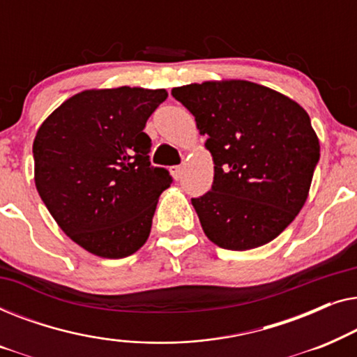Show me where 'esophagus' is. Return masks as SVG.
<instances>
[{"label": "esophagus", "instance_id": "34e87169", "mask_svg": "<svg viewBox=\"0 0 357 357\" xmlns=\"http://www.w3.org/2000/svg\"><path fill=\"white\" fill-rule=\"evenodd\" d=\"M170 174H172V177L175 180H178L182 177V165H172V167H170Z\"/></svg>", "mask_w": 357, "mask_h": 357}]
</instances>
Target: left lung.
<instances>
[{"label":"left lung","mask_w":357,"mask_h":357,"mask_svg":"<svg viewBox=\"0 0 357 357\" xmlns=\"http://www.w3.org/2000/svg\"><path fill=\"white\" fill-rule=\"evenodd\" d=\"M213 155L208 193L192 198L206 237L227 250L276 238L304 206L320 159L310 116L289 97L250 81L174 87Z\"/></svg>","instance_id":"obj_1"}]
</instances>
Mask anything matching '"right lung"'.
Listing matches in <instances>:
<instances>
[{
    "label": "right lung",
    "mask_w": 357,
    "mask_h": 357,
    "mask_svg": "<svg viewBox=\"0 0 357 357\" xmlns=\"http://www.w3.org/2000/svg\"><path fill=\"white\" fill-rule=\"evenodd\" d=\"M165 89H89L63 102L33 139L36 187L61 231L102 258L148 241L169 170L149 162L146 121Z\"/></svg>",
    "instance_id": "obj_1"
}]
</instances>
